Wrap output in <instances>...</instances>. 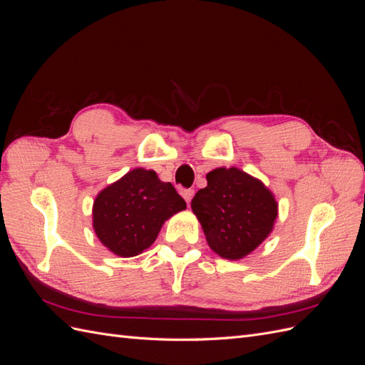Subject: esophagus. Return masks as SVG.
Instances as JSON below:
<instances>
[{
    "label": "esophagus",
    "instance_id": "esophagus-1",
    "mask_svg": "<svg viewBox=\"0 0 365 365\" xmlns=\"http://www.w3.org/2000/svg\"><path fill=\"white\" fill-rule=\"evenodd\" d=\"M181 195H182V197L185 200V202L190 205V201H192V197H193V195H195V190H193V189H184V190L181 192Z\"/></svg>",
    "mask_w": 365,
    "mask_h": 365
}]
</instances>
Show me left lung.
Here are the masks:
<instances>
[{"label":"left lung","mask_w":365,"mask_h":365,"mask_svg":"<svg viewBox=\"0 0 365 365\" xmlns=\"http://www.w3.org/2000/svg\"><path fill=\"white\" fill-rule=\"evenodd\" d=\"M192 210L210 248L220 257L237 260L256 250L271 233L277 202L259 180L236 168L207 173V187L197 190Z\"/></svg>","instance_id":"obj_1"}]
</instances>
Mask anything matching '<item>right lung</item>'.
<instances>
[{"label": "right lung", "mask_w": 365, "mask_h": 365, "mask_svg": "<svg viewBox=\"0 0 365 365\" xmlns=\"http://www.w3.org/2000/svg\"><path fill=\"white\" fill-rule=\"evenodd\" d=\"M185 201L153 170L134 169L97 195L93 225L102 244L120 257H134L155 242L172 215Z\"/></svg>", "instance_id": "add662e5"}]
</instances>
